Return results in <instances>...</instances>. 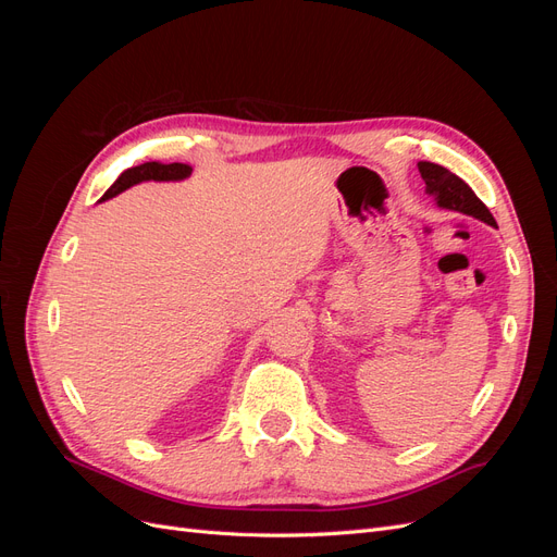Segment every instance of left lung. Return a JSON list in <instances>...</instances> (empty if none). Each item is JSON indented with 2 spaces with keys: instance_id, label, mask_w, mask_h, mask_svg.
Here are the masks:
<instances>
[{
  "instance_id": "left-lung-1",
  "label": "left lung",
  "mask_w": 557,
  "mask_h": 557,
  "mask_svg": "<svg viewBox=\"0 0 557 557\" xmlns=\"http://www.w3.org/2000/svg\"><path fill=\"white\" fill-rule=\"evenodd\" d=\"M418 172L425 181V193L434 197L436 207L471 215L485 225L497 227L493 213L487 211V207L460 176H455L446 166L434 162H418Z\"/></svg>"
}]
</instances>
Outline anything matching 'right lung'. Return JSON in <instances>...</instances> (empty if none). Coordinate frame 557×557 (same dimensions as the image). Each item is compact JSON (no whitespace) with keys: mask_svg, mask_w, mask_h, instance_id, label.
<instances>
[{"mask_svg":"<svg viewBox=\"0 0 557 557\" xmlns=\"http://www.w3.org/2000/svg\"><path fill=\"white\" fill-rule=\"evenodd\" d=\"M193 174V166L190 164H183V162H172V164H162V162H144L139 166H132V170L123 172L117 176V181L111 185V188L104 193V199H111L115 195H121L123 190L132 188V185L144 183V181H183Z\"/></svg>","mask_w":557,"mask_h":557,"instance_id":"right-lung-1","label":"right lung"}]
</instances>
